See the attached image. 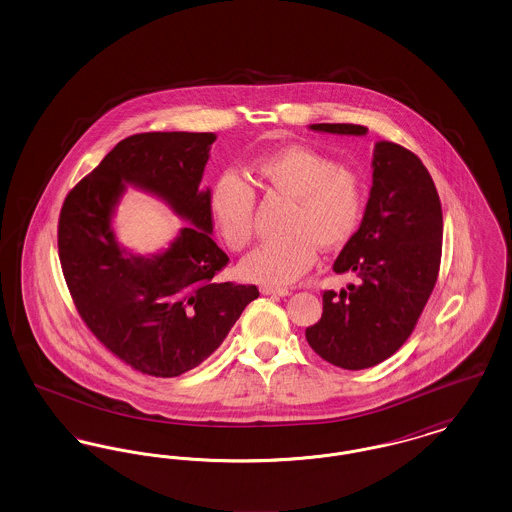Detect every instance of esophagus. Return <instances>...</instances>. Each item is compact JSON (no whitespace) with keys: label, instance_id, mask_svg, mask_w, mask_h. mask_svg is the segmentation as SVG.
<instances>
[{"label":"esophagus","instance_id":"obj_1","mask_svg":"<svg viewBox=\"0 0 512 512\" xmlns=\"http://www.w3.org/2000/svg\"><path fill=\"white\" fill-rule=\"evenodd\" d=\"M261 293L263 295H280V297H286V295H290V290L288 288H278V286H267V284H263L261 288Z\"/></svg>","mask_w":512,"mask_h":512}]
</instances>
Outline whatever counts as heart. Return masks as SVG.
Instances as JSON below:
<instances>
[{
	"mask_svg": "<svg viewBox=\"0 0 512 512\" xmlns=\"http://www.w3.org/2000/svg\"><path fill=\"white\" fill-rule=\"evenodd\" d=\"M253 174L265 190L292 197L293 205L282 228L286 236L259 245L242 261L247 280L292 284L315 265L318 247L338 249L359 230L366 207L361 172L315 147H278L253 163ZM255 203V188L236 172H222L211 186V215L232 251H242L253 238Z\"/></svg>",
	"mask_w": 512,
	"mask_h": 512,
	"instance_id": "heart-1",
	"label": "heart"
}]
</instances>
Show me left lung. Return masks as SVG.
<instances>
[{"instance_id":"8db88e82","label":"left lung","mask_w":512,"mask_h":512,"mask_svg":"<svg viewBox=\"0 0 512 512\" xmlns=\"http://www.w3.org/2000/svg\"><path fill=\"white\" fill-rule=\"evenodd\" d=\"M309 128L341 136L368 132L359 124ZM441 238V203L428 169L413 151L376 142L365 215L334 263V272H355L359 284L322 295V317L305 330L315 353L345 370L391 357L411 336L436 286Z\"/></svg>"}]
</instances>
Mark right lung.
Masks as SVG:
<instances>
[{
	"label": "right lung",
	"instance_id": "right-lung-1",
	"mask_svg": "<svg viewBox=\"0 0 512 512\" xmlns=\"http://www.w3.org/2000/svg\"><path fill=\"white\" fill-rule=\"evenodd\" d=\"M211 132H144L113 147L67 195L57 230L61 268L86 326L126 365L174 378L219 349L255 286L217 282L228 255L213 240L201 178ZM126 185L165 200L191 224L159 254L116 242L112 217Z\"/></svg>",
	"mask_w": 512,
	"mask_h": 512
}]
</instances>
